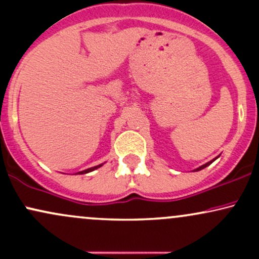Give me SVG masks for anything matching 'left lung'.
<instances>
[{
	"instance_id": "8db88e82",
	"label": "left lung",
	"mask_w": 259,
	"mask_h": 259,
	"mask_svg": "<svg viewBox=\"0 0 259 259\" xmlns=\"http://www.w3.org/2000/svg\"><path fill=\"white\" fill-rule=\"evenodd\" d=\"M213 160H214V159H213ZM213 160H212V162H213ZM212 162H208V163H206V164H203V165H201V167H200V168H197V169H195V170H196V171H197V170H201V169H203V168H206V167H207V165H209V164H210V163H212Z\"/></svg>"
}]
</instances>
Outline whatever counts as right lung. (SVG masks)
I'll use <instances>...</instances> for the list:
<instances>
[{"label":"right lung","mask_w":259,"mask_h":259,"mask_svg":"<svg viewBox=\"0 0 259 259\" xmlns=\"http://www.w3.org/2000/svg\"><path fill=\"white\" fill-rule=\"evenodd\" d=\"M102 165H103V164H99V165H96V167H92V168L85 169V170H82V171H79V174H86V173H89V171H92V170H95V169H97V168L102 167Z\"/></svg>","instance_id":"right-lung-1"}]
</instances>
